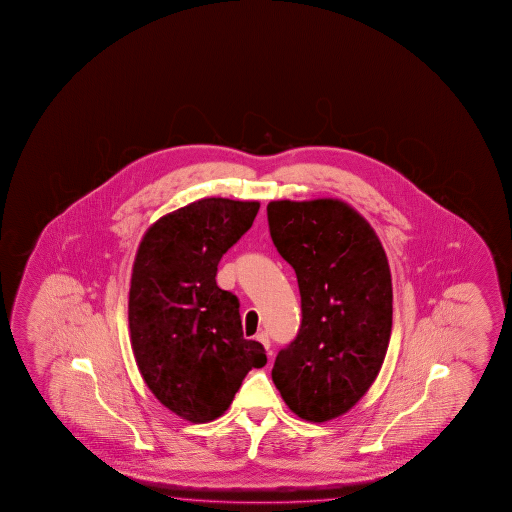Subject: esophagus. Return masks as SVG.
<instances>
[{"label":"esophagus","mask_w":512,"mask_h":512,"mask_svg":"<svg viewBox=\"0 0 512 512\" xmlns=\"http://www.w3.org/2000/svg\"><path fill=\"white\" fill-rule=\"evenodd\" d=\"M256 340H258V342H260L261 346L265 347V349H267V351H269L270 340H269V335H267V333H263V331H261V333H258V335H256ZM269 355H270V351H269Z\"/></svg>","instance_id":"1"}]
</instances>
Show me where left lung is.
Listing matches in <instances>:
<instances>
[{"label": "left lung", "instance_id": "1", "mask_svg": "<svg viewBox=\"0 0 512 512\" xmlns=\"http://www.w3.org/2000/svg\"><path fill=\"white\" fill-rule=\"evenodd\" d=\"M267 217L303 312L272 380L295 416L324 423L355 407L382 369L392 331L389 261L373 227L342 200H272Z\"/></svg>", "mask_w": 512, "mask_h": 512}]
</instances>
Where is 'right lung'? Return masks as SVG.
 I'll list each match as a JSON object with an SVG mask.
<instances>
[{
    "mask_svg": "<svg viewBox=\"0 0 512 512\" xmlns=\"http://www.w3.org/2000/svg\"><path fill=\"white\" fill-rule=\"evenodd\" d=\"M260 202L211 197L159 218L139 243L129 328L139 373L168 410L209 423L226 412L265 349L243 338L238 297L218 261L251 229Z\"/></svg>",
    "mask_w": 512,
    "mask_h": 512,
    "instance_id": "right-lung-1",
    "label": "right lung"
}]
</instances>
